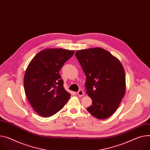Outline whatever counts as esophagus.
Segmentation results:
<instances>
[{
	"mask_svg": "<svg viewBox=\"0 0 150 150\" xmlns=\"http://www.w3.org/2000/svg\"><path fill=\"white\" fill-rule=\"evenodd\" d=\"M84 94H85V93H84V92H83L82 90H81V89H80V90L77 92V95H78V96H79V97H82V96H83Z\"/></svg>",
	"mask_w": 150,
	"mask_h": 150,
	"instance_id": "esophagus-1",
	"label": "esophagus"
}]
</instances>
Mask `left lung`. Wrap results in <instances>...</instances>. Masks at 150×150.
<instances>
[{
  "instance_id": "obj_1",
  "label": "left lung",
  "mask_w": 150,
  "mask_h": 150,
  "mask_svg": "<svg viewBox=\"0 0 150 150\" xmlns=\"http://www.w3.org/2000/svg\"><path fill=\"white\" fill-rule=\"evenodd\" d=\"M76 56L86 77V92L93 100L88 111L104 120L118 109L125 93V75L120 61L100 47L77 50Z\"/></svg>"
}]
</instances>
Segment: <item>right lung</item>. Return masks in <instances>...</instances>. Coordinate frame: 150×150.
<instances>
[{
    "mask_svg": "<svg viewBox=\"0 0 150 150\" xmlns=\"http://www.w3.org/2000/svg\"><path fill=\"white\" fill-rule=\"evenodd\" d=\"M74 53L63 49H46L29 64L24 76L25 91L30 105L41 116H52L70 99L71 94L64 89L59 72Z\"/></svg>",
    "mask_w": 150,
    "mask_h": 150,
    "instance_id": "obj_1",
    "label": "right lung"
}]
</instances>
